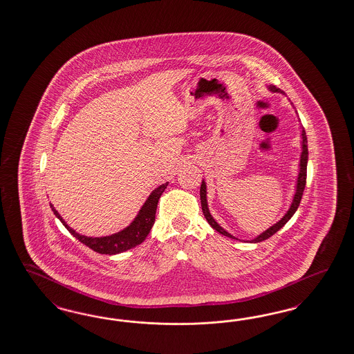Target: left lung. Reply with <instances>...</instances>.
I'll return each instance as SVG.
<instances>
[{
    "instance_id": "1",
    "label": "left lung",
    "mask_w": 354,
    "mask_h": 354,
    "mask_svg": "<svg viewBox=\"0 0 354 354\" xmlns=\"http://www.w3.org/2000/svg\"><path fill=\"white\" fill-rule=\"evenodd\" d=\"M270 89L274 91V92H278V89H277L275 86H270ZM301 137H303V151H301V156H300V172H299V178H297V194H295V196H294L292 204H291L288 212L283 216V218L281 221H278L275 225L269 227L266 232H263L262 234H259V236L252 241V242H261V241L268 240L272 234H275L281 227H284L286 223L294 216V213L297 212V207H299V204H300V200H301L303 192H304V188H306V182H307V160H308L307 136H306V131H304V130H301ZM200 200H201L203 214H204V217L207 218V221L209 223V225H211L214 230H217L218 233H221V234H224V236H227V237H230V239H236V237H233L232 234H229L227 230H224L223 227H220V225L213 220L211 213L208 211V205H207V187H205L204 182H201V187H200ZM236 240H237V239H236Z\"/></svg>"
}]
</instances>
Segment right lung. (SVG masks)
<instances>
[{"mask_svg": "<svg viewBox=\"0 0 354 354\" xmlns=\"http://www.w3.org/2000/svg\"><path fill=\"white\" fill-rule=\"evenodd\" d=\"M167 185L169 183L162 184L151 192V195L143 204L136 220L127 229H124L115 234H112V236H108V237L93 239V237H85V236L76 233L72 227L66 224V221L60 217V214L57 212V209L53 205H51V208L55 213V216L62 221V224L67 227V230L71 233L72 236L80 241L82 243L86 245L89 249H92L93 252L100 253V254H118V253L127 252L129 249L140 245L147 237V234L150 233L151 227L154 225V221H156L158 200Z\"/></svg>", "mask_w": 354, "mask_h": 354, "instance_id": "obj_1", "label": "right lung"}]
</instances>
